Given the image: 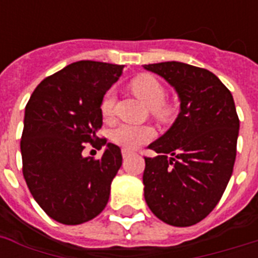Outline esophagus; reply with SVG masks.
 Returning a JSON list of instances; mask_svg holds the SVG:
<instances>
[{
    "mask_svg": "<svg viewBox=\"0 0 258 258\" xmlns=\"http://www.w3.org/2000/svg\"><path fill=\"white\" fill-rule=\"evenodd\" d=\"M131 154H133V153H131L130 150H127V149L121 150V155H123V158H128Z\"/></svg>",
    "mask_w": 258,
    "mask_h": 258,
    "instance_id": "34e87169",
    "label": "esophagus"
}]
</instances>
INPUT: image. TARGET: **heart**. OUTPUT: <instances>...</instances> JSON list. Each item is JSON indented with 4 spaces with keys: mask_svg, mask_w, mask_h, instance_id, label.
Instances as JSON below:
<instances>
[{
    "mask_svg": "<svg viewBox=\"0 0 258 258\" xmlns=\"http://www.w3.org/2000/svg\"><path fill=\"white\" fill-rule=\"evenodd\" d=\"M131 91L139 100L153 109V112L157 116L165 117L169 115V108L163 105L165 89L154 76L145 74L135 78L131 82ZM113 107H115V93L113 91H108L103 97L100 105L101 113L105 119L112 117ZM153 138V128L147 125L121 124L112 133L113 142L125 149H138L151 141Z\"/></svg>",
    "mask_w": 258,
    "mask_h": 258,
    "instance_id": "heart-1",
    "label": "heart"
}]
</instances>
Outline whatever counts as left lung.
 I'll list each match as a JSON object with an SVG mask.
<instances>
[{"instance_id":"8db88e82","label":"left lung","mask_w":258,"mask_h":258,"mask_svg":"<svg viewBox=\"0 0 258 258\" xmlns=\"http://www.w3.org/2000/svg\"><path fill=\"white\" fill-rule=\"evenodd\" d=\"M159 75L179 99V113L149 146L145 200L172 226H191L216 208L232 176L240 120L230 91L210 71L179 61L143 66Z\"/></svg>"}]
</instances>
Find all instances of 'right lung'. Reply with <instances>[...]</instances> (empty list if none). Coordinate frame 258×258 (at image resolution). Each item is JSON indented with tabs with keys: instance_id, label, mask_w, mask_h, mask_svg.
<instances>
[{
	"instance_id": "right-lung-1",
	"label": "right lung",
	"mask_w": 258,
	"mask_h": 258,
	"mask_svg": "<svg viewBox=\"0 0 258 258\" xmlns=\"http://www.w3.org/2000/svg\"><path fill=\"white\" fill-rule=\"evenodd\" d=\"M123 68L91 60L72 62L42 80L26 104L22 172L34 201L57 222L84 224L108 202L121 151L96 134L103 124L101 100ZM88 141L106 146L100 160L82 157Z\"/></svg>"
}]
</instances>
